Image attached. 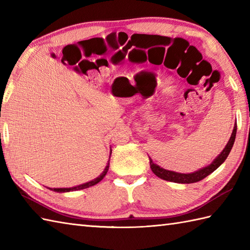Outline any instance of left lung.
Returning <instances> with one entry per match:
<instances>
[{
    "mask_svg": "<svg viewBox=\"0 0 250 250\" xmlns=\"http://www.w3.org/2000/svg\"><path fill=\"white\" fill-rule=\"evenodd\" d=\"M235 135H236V122H235L234 129H233L232 135L230 137V141L228 142V144H227L225 149L222 150V152L218 157H217V159L213 163L209 164L208 167L199 169L198 172H194L191 174H180V173L167 171V169H163L162 167H158L157 164L152 162L151 159H149L151 171L155 173V175H157L158 177H160L161 179H164V180H168V182H174V183H178V184H192V183L200 182V180L204 179L206 176H208L209 174L213 173L217 167H219L221 164L225 162L227 157L229 156V153L232 149L233 144H234Z\"/></svg>",
    "mask_w": 250,
    "mask_h": 250,
    "instance_id": "8db88e82",
    "label": "left lung"
}]
</instances>
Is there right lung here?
Returning <instances> with one entry per match:
<instances>
[{
    "label": "right lung",
    "instance_id": "add662e5",
    "mask_svg": "<svg viewBox=\"0 0 250 250\" xmlns=\"http://www.w3.org/2000/svg\"><path fill=\"white\" fill-rule=\"evenodd\" d=\"M108 167H109V160H108V163L107 166H106L105 169L103 171V173L100 175V176L98 178H95L94 180H92V182H89L87 184H83V185H81V186H77V187H74V188H61V189H51L52 191H57V192H67V191H71V190H81V189H84V188H89L91 187V186L98 184L99 182H101L104 178V176L106 175V173H107L108 171Z\"/></svg>",
    "mask_w": 250,
    "mask_h": 250
}]
</instances>
